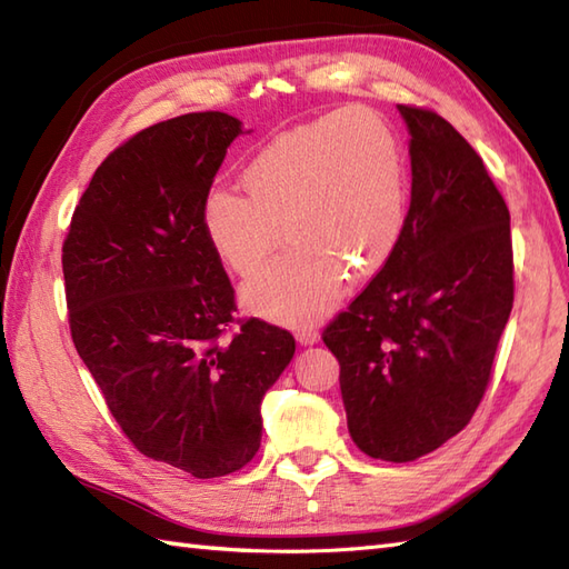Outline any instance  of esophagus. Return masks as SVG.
Returning <instances> with one entry per match:
<instances>
[{
	"mask_svg": "<svg viewBox=\"0 0 569 569\" xmlns=\"http://www.w3.org/2000/svg\"><path fill=\"white\" fill-rule=\"evenodd\" d=\"M296 340L300 345H318L320 342V332L316 328H298L296 330Z\"/></svg>",
	"mask_w": 569,
	"mask_h": 569,
	"instance_id": "1",
	"label": "esophagus"
}]
</instances>
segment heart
<instances>
[{
	"mask_svg": "<svg viewBox=\"0 0 569 569\" xmlns=\"http://www.w3.org/2000/svg\"><path fill=\"white\" fill-rule=\"evenodd\" d=\"M241 186L247 196L212 188L200 202V227L241 278L263 269L283 227L293 244L241 293L251 312L273 322L322 318L340 300L347 271H379L406 227L401 141L369 110L281 131L241 168Z\"/></svg>",
	"mask_w": 569,
	"mask_h": 569,
	"instance_id": "b5f03b06",
	"label": "heart"
}]
</instances>
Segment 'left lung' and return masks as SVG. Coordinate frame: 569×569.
I'll return each instance as SVG.
<instances>
[{
    "label": "left lung",
    "instance_id": "left-lung-1",
    "mask_svg": "<svg viewBox=\"0 0 569 569\" xmlns=\"http://www.w3.org/2000/svg\"><path fill=\"white\" fill-rule=\"evenodd\" d=\"M410 208L398 247L322 332L361 452L413 462L462 430L513 308L511 214L485 161L440 114L398 104Z\"/></svg>",
    "mask_w": 569,
    "mask_h": 569
}]
</instances>
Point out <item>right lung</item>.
I'll list each match as a JSON object with an SVG mask.
<instances>
[{"mask_svg":"<svg viewBox=\"0 0 569 569\" xmlns=\"http://www.w3.org/2000/svg\"><path fill=\"white\" fill-rule=\"evenodd\" d=\"M224 112H192L114 149L82 192L63 244L70 335L141 455L198 479L244 467L261 398L291 365L293 335L251 318L200 227L227 147Z\"/></svg>","mask_w":569,"mask_h":569,"instance_id":"1","label":"right lung"}]
</instances>
